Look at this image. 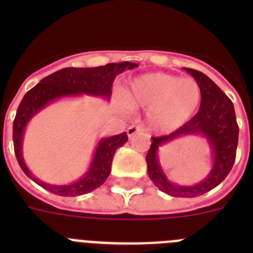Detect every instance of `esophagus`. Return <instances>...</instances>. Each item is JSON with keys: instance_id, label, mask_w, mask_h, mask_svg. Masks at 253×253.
<instances>
[{"instance_id": "34e87169", "label": "esophagus", "mask_w": 253, "mask_h": 253, "mask_svg": "<svg viewBox=\"0 0 253 253\" xmlns=\"http://www.w3.org/2000/svg\"><path fill=\"white\" fill-rule=\"evenodd\" d=\"M138 133H143V128L139 126V125H131V126L128 128V130H126V134H128L129 138H131L133 135H135Z\"/></svg>"}]
</instances>
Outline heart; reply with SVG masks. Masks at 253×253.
<instances>
[{
	"label": "heart",
	"instance_id": "b5f03b06",
	"mask_svg": "<svg viewBox=\"0 0 253 253\" xmlns=\"http://www.w3.org/2000/svg\"><path fill=\"white\" fill-rule=\"evenodd\" d=\"M123 99L129 107L147 109V120L153 130L171 133L196 113L202 91L191 78L146 73L129 82L123 91Z\"/></svg>",
	"mask_w": 253,
	"mask_h": 253
}]
</instances>
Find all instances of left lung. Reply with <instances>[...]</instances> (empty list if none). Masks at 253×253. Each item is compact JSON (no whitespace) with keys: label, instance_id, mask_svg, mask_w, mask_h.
<instances>
[{"label":"left lung","instance_id":"1","mask_svg":"<svg viewBox=\"0 0 253 253\" xmlns=\"http://www.w3.org/2000/svg\"><path fill=\"white\" fill-rule=\"evenodd\" d=\"M195 78L202 91L198 114L169 135L153 137L147 153V171L156 186L169 196L195 198L218 186L231 172L238 144V125L233 104L208 76L191 68H184ZM182 136H200L207 142L212 157V169L207 177L194 185H180L169 180L159 162L161 146Z\"/></svg>","mask_w":253,"mask_h":253}]
</instances>
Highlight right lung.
<instances>
[{
    "label": "right lung",
    "mask_w": 253,
    "mask_h": 253,
    "mask_svg": "<svg viewBox=\"0 0 253 253\" xmlns=\"http://www.w3.org/2000/svg\"><path fill=\"white\" fill-rule=\"evenodd\" d=\"M135 67H138V64L131 62L109 63L106 66L92 67V68L68 67L43 78L37 86L26 92L17 107V113L13 122L12 138L17 162L29 178L50 193L60 196L84 195L91 193L104 184L110 175L111 163L116 149L128 142V135L125 131L118 135L99 139L93 151L92 160L86 172L73 182L64 185L48 184L45 181L39 180L29 169L22 153L24 134L26 126L34 116L60 99L81 97L82 95H86L99 97L109 102L111 99V88L116 76L126 69H133Z\"/></svg>",
    "instance_id": "right-lung-1"
}]
</instances>
